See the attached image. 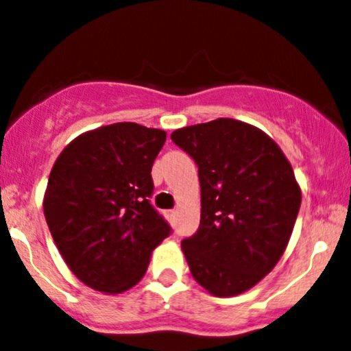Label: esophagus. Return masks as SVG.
Instances as JSON below:
<instances>
[{"label":"esophagus","mask_w":351,"mask_h":351,"mask_svg":"<svg viewBox=\"0 0 351 351\" xmlns=\"http://www.w3.org/2000/svg\"><path fill=\"white\" fill-rule=\"evenodd\" d=\"M166 218H168L171 223H175V218H176V211L175 209H169V211H166Z\"/></svg>","instance_id":"esophagus-1"}]
</instances>
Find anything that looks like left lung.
Here are the masks:
<instances>
[{
	"label": "left lung",
	"instance_id": "1",
	"mask_svg": "<svg viewBox=\"0 0 351 351\" xmlns=\"http://www.w3.org/2000/svg\"><path fill=\"white\" fill-rule=\"evenodd\" d=\"M194 159L201 183V223L182 241L194 279L215 296L251 289L282 256L301 191L279 145L235 119L171 133Z\"/></svg>",
	"mask_w": 351,
	"mask_h": 351
}]
</instances>
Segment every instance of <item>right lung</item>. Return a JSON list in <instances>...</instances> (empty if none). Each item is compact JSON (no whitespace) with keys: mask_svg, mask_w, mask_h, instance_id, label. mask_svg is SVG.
I'll return each instance as SVG.
<instances>
[{"mask_svg":"<svg viewBox=\"0 0 351 351\" xmlns=\"http://www.w3.org/2000/svg\"><path fill=\"white\" fill-rule=\"evenodd\" d=\"M165 142L162 130L116 123L77 136L55 160L45 218L67 267L95 291L135 286L171 234L150 204V171Z\"/></svg>","mask_w":351,"mask_h":351,"instance_id":"1","label":"right lung"}]
</instances>
